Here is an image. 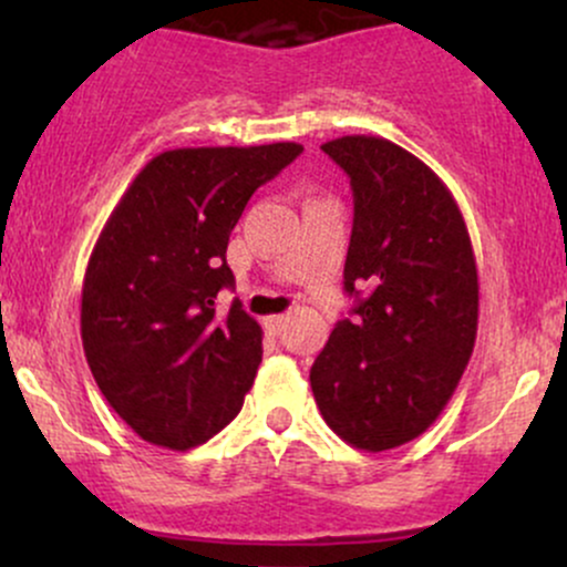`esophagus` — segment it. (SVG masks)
<instances>
[{"label":"esophagus","instance_id":"esophagus-1","mask_svg":"<svg viewBox=\"0 0 567 567\" xmlns=\"http://www.w3.org/2000/svg\"><path fill=\"white\" fill-rule=\"evenodd\" d=\"M285 320H288V317H285V315H271V317H266V328H269L271 333H279V330H282Z\"/></svg>","mask_w":567,"mask_h":567}]
</instances>
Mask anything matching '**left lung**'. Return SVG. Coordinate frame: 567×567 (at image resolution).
Wrapping results in <instances>:
<instances>
[{"label":"left lung","mask_w":567,"mask_h":567,"mask_svg":"<svg viewBox=\"0 0 567 567\" xmlns=\"http://www.w3.org/2000/svg\"><path fill=\"white\" fill-rule=\"evenodd\" d=\"M322 152L347 171L354 226L343 288H370L311 365L328 426L368 453L392 451L437 421L477 338L480 282L451 188L426 162L379 135Z\"/></svg>","instance_id":"obj_1"}]
</instances>
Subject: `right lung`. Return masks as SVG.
I'll return each instance as SVG.
<instances>
[{"mask_svg":"<svg viewBox=\"0 0 567 567\" xmlns=\"http://www.w3.org/2000/svg\"><path fill=\"white\" fill-rule=\"evenodd\" d=\"M301 143L171 148L143 165L97 234L82 285V347L125 424L152 445L192 451L243 408L261 324L234 301L229 234L247 199Z\"/></svg>","mask_w":567,"mask_h":567,"instance_id":"right-lung-1","label":"right lung"}]
</instances>
